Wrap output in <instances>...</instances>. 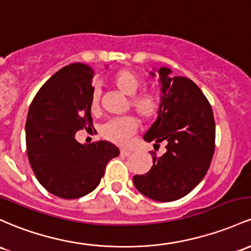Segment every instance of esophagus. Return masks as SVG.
I'll use <instances>...</instances> for the list:
<instances>
[{
    "mask_svg": "<svg viewBox=\"0 0 251 251\" xmlns=\"http://www.w3.org/2000/svg\"><path fill=\"white\" fill-rule=\"evenodd\" d=\"M120 155L121 156L131 155V150H127V149H121V150H120Z\"/></svg>",
    "mask_w": 251,
    "mask_h": 251,
    "instance_id": "34e87169",
    "label": "esophagus"
}]
</instances>
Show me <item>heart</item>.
Listing matches in <instances>:
<instances>
[{"label": "heart", "instance_id": "1", "mask_svg": "<svg viewBox=\"0 0 251 251\" xmlns=\"http://www.w3.org/2000/svg\"><path fill=\"white\" fill-rule=\"evenodd\" d=\"M113 82L118 90L124 95L132 96L130 99V106L140 119L149 121L155 119L158 115L162 107V100L158 93L149 89L136 95L143 83L139 75L131 70H121L115 74ZM99 101H100V96H99L98 90H95L92 95V100H90V107L93 111H96L99 108ZM137 127H138V124L133 117L115 118V119L109 120L108 123L104 124L102 130H101V134L108 142L124 145L126 144L131 136L136 133Z\"/></svg>", "mask_w": 251, "mask_h": 251}]
</instances>
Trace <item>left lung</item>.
<instances>
[{
  "instance_id": "8db88e82",
  "label": "left lung",
  "mask_w": 251,
  "mask_h": 251,
  "mask_svg": "<svg viewBox=\"0 0 251 251\" xmlns=\"http://www.w3.org/2000/svg\"><path fill=\"white\" fill-rule=\"evenodd\" d=\"M170 73L168 68L158 70L162 107L143 137L155 148L166 143L167 151L161 157L151 151V169L133 177L136 188L156 201H174L193 191L207 173L216 148V123L208 100L192 79L170 77Z\"/></svg>"
}]
</instances>
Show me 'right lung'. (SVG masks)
Here are the masks:
<instances>
[{
  "label": "right lung",
  "mask_w": 251,
  "mask_h": 251,
  "mask_svg": "<svg viewBox=\"0 0 251 251\" xmlns=\"http://www.w3.org/2000/svg\"><path fill=\"white\" fill-rule=\"evenodd\" d=\"M94 70L74 63L57 71L40 88L29 106L26 150L41 186L62 199H77L100 183L107 163L119 149L107 140L83 145L77 131L93 126L90 100Z\"/></svg>",
  "instance_id": "1"
}]
</instances>
